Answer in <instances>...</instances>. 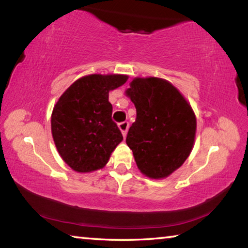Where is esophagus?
Here are the masks:
<instances>
[{"label":"esophagus","mask_w":248,"mask_h":248,"mask_svg":"<svg viewBox=\"0 0 248 248\" xmlns=\"http://www.w3.org/2000/svg\"><path fill=\"white\" fill-rule=\"evenodd\" d=\"M118 127L120 129L121 133H123V136L124 137L127 136V132H128V129H129V123H127V121H124V123H120L118 124Z\"/></svg>","instance_id":"1"}]
</instances>
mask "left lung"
I'll list each match as a JSON object with an SVG mask.
<instances>
[{"mask_svg": "<svg viewBox=\"0 0 248 248\" xmlns=\"http://www.w3.org/2000/svg\"><path fill=\"white\" fill-rule=\"evenodd\" d=\"M125 95L137 109V119L125 142L138 169L146 177H169L184 164L194 148L197 119L190 104L170 82L134 78Z\"/></svg>", "mask_w": 248, "mask_h": 248, "instance_id": "left-lung-1", "label": "left lung"}]
</instances>
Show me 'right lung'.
Listing matches in <instances>:
<instances>
[{
    "mask_svg": "<svg viewBox=\"0 0 248 248\" xmlns=\"http://www.w3.org/2000/svg\"><path fill=\"white\" fill-rule=\"evenodd\" d=\"M124 74H90L75 81L54 105L51 133L59 154L73 170L103 169L123 141L111 119L109 92L127 82Z\"/></svg>",
    "mask_w": 248,
    "mask_h": 248,
    "instance_id": "1",
    "label": "right lung"
}]
</instances>
